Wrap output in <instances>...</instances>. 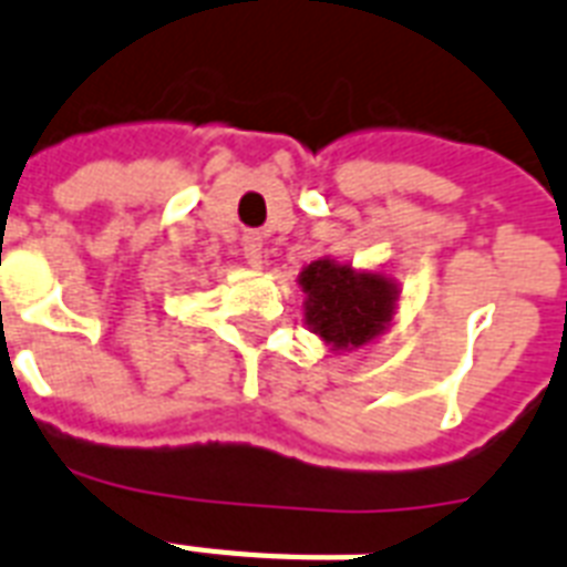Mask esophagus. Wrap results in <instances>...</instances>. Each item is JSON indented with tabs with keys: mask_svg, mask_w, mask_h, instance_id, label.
Returning a JSON list of instances; mask_svg holds the SVG:
<instances>
[{
	"mask_svg": "<svg viewBox=\"0 0 567 567\" xmlns=\"http://www.w3.org/2000/svg\"><path fill=\"white\" fill-rule=\"evenodd\" d=\"M240 247H244V258H247L249 267H261L265 265V240H261V235L258 231H247L244 235V240H240Z\"/></svg>",
	"mask_w": 567,
	"mask_h": 567,
	"instance_id": "1",
	"label": "esophagus"
}]
</instances>
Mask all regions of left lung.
I'll return each instance as SVG.
<instances>
[{
    "instance_id": "left-lung-1",
    "label": "left lung",
    "mask_w": 567,
    "mask_h": 567,
    "mask_svg": "<svg viewBox=\"0 0 567 567\" xmlns=\"http://www.w3.org/2000/svg\"><path fill=\"white\" fill-rule=\"evenodd\" d=\"M306 293L302 320L329 347V353H353L371 347L396 315L400 285L385 270H359L350 261L323 256L300 270Z\"/></svg>"
}]
</instances>
